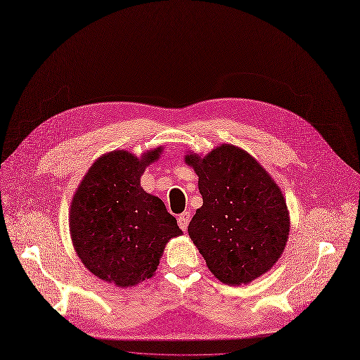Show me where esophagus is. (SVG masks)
Masks as SVG:
<instances>
[{"label":"esophagus","mask_w":360,"mask_h":360,"mask_svg":"<svg viewBox=\"0 0 360 360\" xmlns=\"http://www.w3.org/2000/svg\"><path fill=\"white\" fill-rule=\"evenodd\" d=\"M189 221H191V212H188V211L182 212V214L178 217V225L181 226L182 231H186Z\"/></svg>","instance_id":"esophagus-1"}]
</instances>
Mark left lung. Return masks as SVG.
I'll use <instances>...</instances> for the list:
<instances>
[{"label":"left lung","mask_w":360,"mask_h":360,"mask_svg":"<svg viewBox=\"0 0 360 360\" xmlns=\"http://www.w3.org/2000/svg\"><path fill=\"white\" fill-rule=\"evenodd\" d=\"M198 175L202 207L188 234L211 273L225 284H247L269 271L284 251L290 219L283 193L245 150L221 145L207 156L186 155Z\"/></svg>","instance_id":"left-lung-1"}]
</instances>
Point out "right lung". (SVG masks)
I'll return each instance as SVG.
<instances>
[{
  "label": "right lung",
  "instance_id": "add662e5",
  "mask_svg": "<svg viewBox=\"0 0 360 360\" xmlns=\"http://www.w3.org/2000/svg\"><path fill=\"white\" fill-rule=\"evenodd\" d=\"M160 148L139 159L126 150L97 159L70 208V234L86 269L117 287L150 278L167 243L182 234L158 197L141 188V176Z\"/></svg>",
  "mask_w": 360,
  "mask_h": 360
}]
</instances>
